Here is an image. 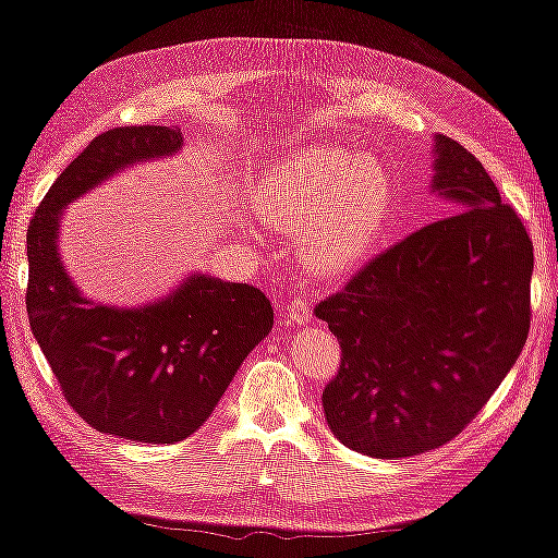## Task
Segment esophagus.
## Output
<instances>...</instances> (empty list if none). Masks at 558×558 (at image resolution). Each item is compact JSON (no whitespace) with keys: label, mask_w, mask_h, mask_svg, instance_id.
Listing matches in <instances>:
<instances>
[{"label":"esophagus","mask_w":558,"mask_h":558,"mask_svg":"<svg viewBox=\"0 0 558 558\" xmlns=\"http://www.w3.org/2000/svg\"><path fill=\"white\" fill-rule=\"evenodd\" d=\"M288 315H290V320H293V323H307V320H311V305H307L303 295H295L288 305Z\"/></svg>","instance_id":"1"}]
</instances>
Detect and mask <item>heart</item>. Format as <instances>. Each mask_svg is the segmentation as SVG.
Here are the masks:
<instances>
[{
  "label": "heart",
  "mask_w": 558,
  "mask_h": 558,
  "mask_svg": "<svg viewBox=\"0 0 558 558\" xmlns=\"http://www.w3.org/2000/svg\"><path fill=\"white\" fill-rule=\"evenodd\" d=\"M393 205L386 170L338 147H301L263 174L253 193L257 218L296 230L295 251L313 272L359 265L384 235Z\"/></svg>",
  "instance_id": "heart-1"
}]
</instances>
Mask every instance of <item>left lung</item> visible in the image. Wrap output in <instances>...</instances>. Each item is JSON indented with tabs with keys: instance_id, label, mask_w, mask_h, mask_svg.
<instances>
[{
	"instance_id": "1",
	"label": "left lung",
	"mask_w": 558,
	"mask_h": 558,
	"mask_svg": "<svg viewBox=\"0 0 558 558\" xmlns=\"http://www.w3.org/2000/svg\"><path fill=\"white\" fill-rule=\"evenodd\" d=\"M434 193L453 215L373 257L315 305L340 343L323 411L373 459L456 438L501 386L531 326L534 243L476 157L436 137Z\"/></svg>"
}]
</instances>
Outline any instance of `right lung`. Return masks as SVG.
<instances>
[{
    "label": "right lung",
    "instance_id": "right-lung-1",
    "mask_svg": "<svg viewBox=\"0 0 558 558\" xmlns=\"http://www.w3.org/2000/svg\"><path fill=\"white\" fill-rule=\"evenodd\" d=\"M182 132L114 128L66 165L27 230V315L66 403L99 434L178 444L203 426L245 355L272 328V305L247 282L190 276L162 301H87L57 253L60 213L132 162L178 153Z\"/></svg>",
    "mask_w": 558,
    "mask_h": 558
}]
</instances>
